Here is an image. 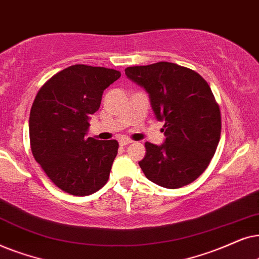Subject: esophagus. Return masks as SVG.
Instances as JSON below:
<instances>
[{"mask_svg":"<svg viewBox=\"0 0 259 259\" xmlns=\"http://www.w3.org/2000/svg\"><path fill=\"white\" fill-rule=\"evenodd\" d=\"M118 142H119L120 146L124 147V146H127V144L132 143L133 141H132V140H129V139H120V140L118 141Z\"/></svg>","mask_w":259,"mask_h":259,"instance_id":"1","label":"esophagus"}]
</instances>
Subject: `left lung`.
Wrapping results in <instances>:
<instances>
[{"mask_svg":"<svg viewBox=\"0 0 259 259\" xmlns=\"http://www.w3.org/2000/svg\"><path fill=\"white\" fill-rule=\"evenodd\" d=\"M125 74L146 89L155 116L164 122V142H146L141 169L162 187L189 185L208 167L220 140L222 116L211 88L195 71L165 61L126 67Z\"/></svg>","mask_w":259,"mask_h":259,"instance_id":"8db88e82","label":"left lung"}]
</instances>
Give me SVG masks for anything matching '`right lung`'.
<instances>
[{"label": "right lung", "instance_id": "add662e5", "mask_svg": "<svg viewBox=\"0 0 259 259\" xmlns=\"http://www.w3.org/2000/svg\"><path fill=\"white\" fill-rule=\"evenodd\" d=\"M119 77L112 68L73 65L48 79L34 99L29 116L33 156L68 194L90 195L108 182L118 142L85 135L103 92Z\"/></svg>", "mask_w": 259, "mask_h": 259}]
</instances>
